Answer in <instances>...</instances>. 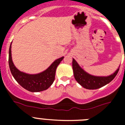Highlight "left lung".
<instances>
[{"label":"left lung","instance_id":"left-lung-1","mask_svg":"<svg viewBox=\"0 0 125 125\" xmlns=\"http://www.w3.org/2000/svg\"><path fill=\"white\" fill-rule=\"evenodd\" d=\"M72 67L76 81L83 87L89 90H96L105 86L115 78L119 71L118 68L115 73L108 77H96L91 75L80 67L74 59L72 61Z\"/></svg>","mask_w":125,"mask_h":125}]
</instances>
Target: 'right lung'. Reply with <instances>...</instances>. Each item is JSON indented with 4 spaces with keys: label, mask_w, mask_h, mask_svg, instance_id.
I'll return each mask as SVG.
<instances>
[{
    "label": "right lung",
    "mask_w": 125,
    "mask_h": 125,
    "mask_svg": "<svg viewBox=\"0 0 125 125\" xmlns=\"http://www.w3.org/2000/svg\"><path fill=\"white\" fill-rule=\"evenodd\" d=\"M11 43L9 48L8 64L10 71L16 81L22 87L31 92H39L48 89L53 84L55 78L57 67L64 57L57 59L46 71L38 74L31 75L21 72L16 68L11 59Z\"/></svg>",
    "instance_id": "add662e5"
}]
</instances>
